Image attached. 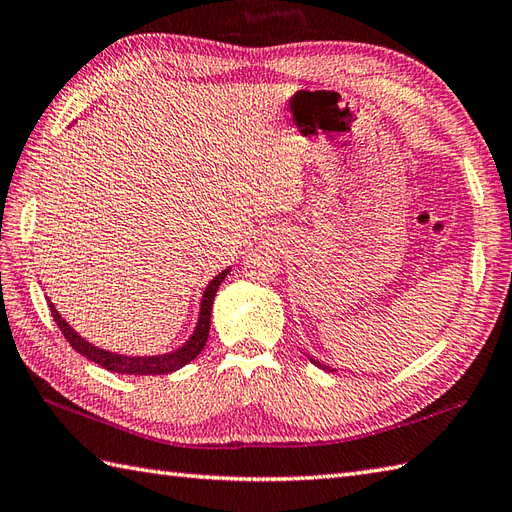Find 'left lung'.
I'll return each mask as SVG.
<instances>
[{
	"label": "left lung",
	"mask_w": 512,
	"mask_h": 512,
	"mask_svg": "<svg viewBox=\"0 0 512 512\" xmlns=\"http://www.w3.org/2000/svg\"><path fill=\"white\" fill-rule=\"evenodd\" d=\"M310 360H312V362H314V364H316L318 368H323V371H327V373H334V371H336V368H331V366H325L323 362H318V360H314V358H310Z\"/></svg>",
	"instance_id": "1"
}]
</instances>
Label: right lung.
<instances>
[{
    "label": "right lung",
    "mask_w": 512,
    "mask_h": 512,
    "mask_svg": "<svg viewBox=\"0 0 512 512\" xmlns=\"http://www.w3.org/2000/svg\"><path fill=\"white\" fill-rule=\"evenodd\" d=\"M231 272V268L222 270L220 275L213 277L209 281V285L202 292V301H200V314H198V323L192 338H189L183 347H178L176 351L170 353H163V355H144V358H133V355H120V353H111L106 349L95 347L89 340H85L82 336H78V331H74V327L67 325V320L56 312V307L52 301L50 303V310L52 316L56 320L58 329L63 331V336L67 338V342L74 347L80 355H85L87 360L100 364L102 368L111 373H122V375H165V373H172L178 371V368H183L185 364L192 362L196 355L205 349L207 338H209V323H211V305L213 299H216V292L220 288V283L224 281Z\"/></svg>",
    "instance_id": "right-lung-1"
}]
</instances>
